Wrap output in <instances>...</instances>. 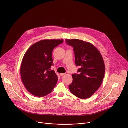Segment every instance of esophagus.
<instances>
[{
  "label": "esophagus",
  "mask_w": 128,
  "mask_h": 128,
  "mask_svg": "<svg viewBox=\"0 0 128 128\" xmlns=\"http://www.w3.org/2000/svg\"><path fill=\"white\" fill-rule=\"evenodd\" d=\"M65 74H66L65 73H60V76H64Z\"/></svg>",
  "instance_id": "1"
}]
</instances>
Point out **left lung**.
I'll return each mask as SVG.
<instances>
[{"mask_svg":"<svg viewBox=\"0 0 128 128\" xmlns=\"http://www.w3.org/2000/svg\"><path fill=\"white\" fill-rule=\"evenodd\" d=\"M66 44L73 47L78 74H72V83L69 88L74 96L81 99L92 96L102 84L105 65L98 49L91 43L81 40L66 39Z\"/></svg>","mask_w":128,"mask_h":128,"instance_id":"8db88e82","label":"left lung"}]
</instances>
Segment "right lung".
I'll return each instance as SVG.
<instances>
[{"instance_id": "obj_1", "label": "right lung", "mask_w": 128, "mask_h": 128, "mask_svg": "<svg viewBox=\"0 0 128 128\" xmlns=\"http://www.w3.org/2000/svg\"><path fill=\"white\" fill-rule=\"evenodd\" d=\"M63 42V39L41 40L24 55L20 66L21 78L26 89L34 96H46L55 88L58 78L50 69L53 63L52 52Z\"/></svg>"}]
</instances>
